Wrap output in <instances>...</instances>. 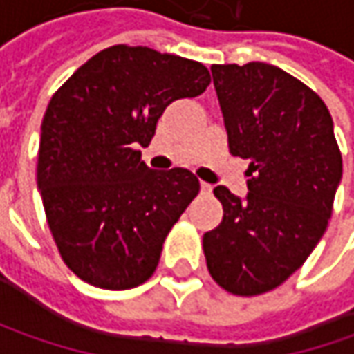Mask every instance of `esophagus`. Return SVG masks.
Wrapping results in <instances>:
<instances>
[{"mask_svg": "<svg viewBox=\"0 0 354 354\" xmlns=\"http://www.w3.org/2000/svg\"><path fill=\"white\" fill-rule=\"evenodd\" d=\"M201 191H203V193H211L212 187L209 183H205V181H201Z\"/></svg>", "mask_w": 354, "mask_h": 354, "instance_id": "1", "label": "esophagus"}]
</instances>
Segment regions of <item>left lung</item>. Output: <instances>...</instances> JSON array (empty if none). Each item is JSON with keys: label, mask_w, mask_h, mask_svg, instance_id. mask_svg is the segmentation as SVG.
Instances as JSON below:
<instances>
[{"label": "left lung", "mask_w": 354, "mask_h": 354, "mask_svg": "<svg viewBox=\"0 0 354 354\" xmlns=\"http://www.w3.org/2000/svg\"><path fill=\"white\" fill-rule=\"evenodd\" d=\"M232 156L250 159L248 195L214 187L223 223L203 236L212 279L234 295L281 286L317 246L343 157L325 102L274 64H212Z\"/></svg>", "instance_id": "left-lung-1"}]
</instances>
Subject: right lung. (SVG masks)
Listing matches in <instances>:
<instances>
[{
	"mask_svg": "<svg viewBox=\"0 0 354 354\" xmlns=\"http://www.w3.org/2000/svg\"><path fill=\"white\" fill-rule=\"evenodd\" d=\"M211 84L205 64L149 47L114 45L86 61L47 106L37 185L62 262L102 290L153 276L165 236L198 195L189 169H149L157 120Z\"/></svg>",
	"mask_w": 354,
	"mask_h": 354,
	"instance_id": "1",
	"label": "right lung"
}]
</instances>
